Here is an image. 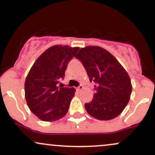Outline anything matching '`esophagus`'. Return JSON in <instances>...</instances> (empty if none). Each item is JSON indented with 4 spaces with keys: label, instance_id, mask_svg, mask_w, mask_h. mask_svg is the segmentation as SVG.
Returning <instances> with one entry per match:
<instances>
[{
    "label": "esophagus",
    "instance_id": "obj_1",
    "mask_svg": "<svg viewBox=\"0 0 155 155\" xmlns=\"http://www.w3.org/2000/svg\"><path fill=\"white\" fill-rule=\"evenodd\" d=\"M83 88H84L83 85H79V86L77 88H76V90H77V91H80V90H82Z\"/></svg>",
    "mask_w": 155,
    "mask_h": 155
}]
</instances>
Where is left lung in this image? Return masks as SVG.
I'll list each match as a JSON object with an SVG mask.
<instances>
[{
    "instance_id": "8db88e82",
    "label": "left lung",
    "mask_w": 155,
    "mask_h": 155,
    "mask_svg": "<svg viewBox=\"0 0 155 155\" xmlns=\"http://www.w3.org/2000/svg\"><path fill=\"white\" fill-rule=\"evenodd\" d=\"M75 58L83 64L90 81L95 83L93 98L84 104L90 116L110 120L122 113L128 104L132 84L125 69L109 51L101 47L80 49Z\"/></svg>"
}]
</instances>
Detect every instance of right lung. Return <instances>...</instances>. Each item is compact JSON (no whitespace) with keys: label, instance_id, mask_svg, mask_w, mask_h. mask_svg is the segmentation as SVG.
Masks as SVG:
<instances>
[{"label":"right lung","instance_id":"add662e5","mask_svg":"<svg viewBox=\"0 0 155 155\" xmlns=\"http://www.w3.org/2000/svg\"><path fill=\"white\" fill-rule=\"evenodd\" d=\"M79 47L54 45L39 56L27 76L25 97L30 110L41 120L53 122L65 116L75 94L74 87H60L68 62Z\"/></svg>","mask_w":155,"mask_h":155}]
</instances>
